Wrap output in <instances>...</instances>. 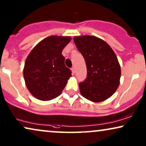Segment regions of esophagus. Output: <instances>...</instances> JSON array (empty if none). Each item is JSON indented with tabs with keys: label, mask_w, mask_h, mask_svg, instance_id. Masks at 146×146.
Listing matches in <instances>:
<instances>
[{
	"label": "esophagus",
	"mask_w": 146,
	"mask_h": 146,
	"mask_svg": "<svg viewBox=\"0 0 146 146\" xmlns=\"http://www.w3.org/2000/svg\"><path fill=\"white\" fill-rule=\"evenodd\" d=\"M71 71H72V73H73V75L75 74V68L74 67H72L71 68Z\"/></svg>",
	"instance_id": "1"
}]
</instances>
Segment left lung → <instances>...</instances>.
<instances>
[{
  "instance_id": "1",
  "label": "left lung",
  "mask_w": 146,
  "mask_h": 146,
  "mask_svg": "<svg viewBox=\"0 0 146 146\" xmlns=\"http://www.w3.org/2000/svg\"><path fill=\"white\" fill-rule=\"evenodd\" d=\"M75 46L86 62L87 77L79 84L81 94L93 102L112 96L120 84L121 66L111 47L94 36H74Z\"/></svg>"
}]
</instances>
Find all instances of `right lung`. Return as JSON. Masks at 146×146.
Returning <instances> with one entry per match:
<instances>
[{"label":"right lung","instance_id":"obj_1","mask_svg":"<svg viewBox=\"0 0 146 146\" xmlns=\"http://www.w3.org/2000/svg\"><path fill=\"white\" fill-rule=\"evenodd\" d=\"M70 36H50L40 41L27 56L23 68L25 86L31 94L42 101L58 96L71 71L64 64L62 51Z\"/></svg>","mask_w":146,"mask_h":146}]
</instances>
